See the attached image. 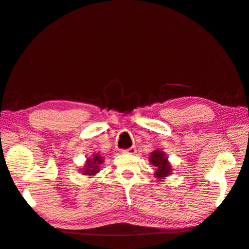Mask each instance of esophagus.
<instances>
[{"label":"esophagus","instance_id":"obj_1","mask_svg":"<svg viewBox=\"0 0 249 249\" xmlns=\"http://www.w3.org/2000/svg\"><path fill=\"white\" fill-rule=\"evenodd\" d=\"M123 153L124 154H130V155H135L137 153V149L135 148V147H130V148H127V149H124V150H123Z\"/></svg>","mask_w":249,"mask_h":249}]
</instances>
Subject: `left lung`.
<instances>
[{"label": "left lung", "mask_w": 249, "mask_h": 249, "mask_svg": "<svg viewBox=\"0 0 249 249\" xmlns=\"http://www.w3.org/2000/svg\"><path fill=\"white\" fill-rule=\"evenodd\" d=\"M149 164L155 168V178L160 180H164L167 177L172 175V165L168 161L167 154L162 149H155L150 153L148 158Z\"/></svg>", "instance_id": "1"}]
</instances>
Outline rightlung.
<instances>
[{"mask_svg": "<svg viewBox=\"0 0 249 249\" xmlns=\"http://www.w3.org/2000/svg\"><path fill=\"white\" fill-rule=\"evenodd\" d=\"M105 158L102 157L99 153H93L91 157H88L86 159V162L80 169V172H82V175L88 176L89 178L94 177L96 173H99L101 170V165L104 163Z\"/></svg>", "mask_w": 249, "mask_h": 249, "instance_id": "add662e5", "label": "right lung"}]
</instances>
